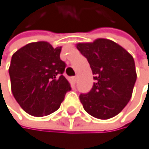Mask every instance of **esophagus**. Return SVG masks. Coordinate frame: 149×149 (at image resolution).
I'll return each instance as SVG.
<instances>
[{"label":"esophagus","mask_w":149,"mask_h":149,"mask_svg":"<svg viewBox=\"0 0 149 149\" xmlns=\"http://www.w3.org/2000/svg\"><path fill=\"white\" fill-rule=\"evenodd\" d=\"M72 80H73L74 83H76V81H77V76H73V77H72Z\"/></svg>","instance_id":"obj_1"}]
</instances>
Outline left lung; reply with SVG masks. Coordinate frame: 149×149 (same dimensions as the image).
Masks as SVG:
<instances>
[{
	"instance_id": "obj_1",
	"label": "left lung",
	"mask_w": 149,
	"mask_h": 149,
	"mask_svg": "<svg viewBox=\"0 0 149 149\" xmlns=\"http://www.w3.org/2000/svg\"><path fill=\"white\" fill-rule=\"evenodd\" d=\"M76 48L87 59L95 75L92 89L79 96L85 111L101 120L116 116L131 99L136 81L133 56L107 38L77 43Z\"/></svg>"
}]
</instances>
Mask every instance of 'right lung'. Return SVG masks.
<instances>
[{
	"mask_svg": "<svg viewBox=\"0 0 149 149\" xmlns=\"http://www.w3.org/2000/svg\"><path fill=\"white\" fill-rule=\"evenodd\" d=\"M62 47L47 41L26 44L12 56L9 67L11 89L26 112L43 117L56 111L71 89L63 75L65 63L60 59Z\"/></svg>",
	"mask_w": 149,
	"mask_h": 149,
	"instance_id": "right-lung-1",
	"label": "right lung"
}]
</instances>
